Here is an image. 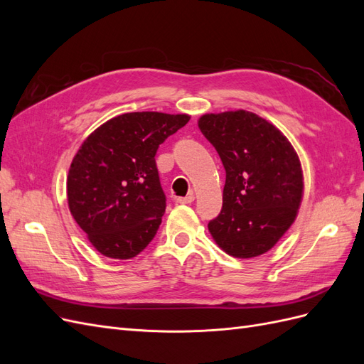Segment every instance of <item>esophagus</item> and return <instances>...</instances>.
I'll list each match as a JSON object with an SVG mask.
<instances>
[{
  "label": "esophagus",
  "instance_id": "34e87169",
  "mask_svg": "<svg viewBox=\"0 0 364 364\" xmlns=\"http://www.w3.org/2000/svg\"><path fill=\"white\" fill-rule=\"evenodd\" d=\"M193 202H194L193 194L186 196V197H178V203H181V205H188V203H193Z\"/></svg>",
  "mask_w": 364,
  "mask_h": 364
}]
</instances>
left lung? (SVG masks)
<instances>
[{
	"label": "left lung",
	"mask_w": 364,
	"mask_h": 364,
	"mask_svg": "<svg viewBox=\"0 0 364 364\" xmlns=\"http://www.w3.org/2000/svg\"><path fill=\"white\" fill-rule=\"evenodd\" d=\"M226 170L223 206L208 229L230 257L255 258L287 232L304 196L299 156L282 132L240 111L199 118Z\"/></svg>",
	"instance_id": "8db88e82"
}]
</instances>
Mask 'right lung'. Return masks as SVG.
<instances>
[{"mask_svg": "<svg viewBox=\"0 0 364 364\" xmlns=\"http://www.w3.org/2000/svg\"><path fill=\"white\" fill-rule=\"evenodd\" d=\"M188 121L186 114H123L97 127L75 153L67 178L68 206L102 255L130 259L156 235L165 194L155 155Z\"/></svg>", "mask_w": 364, "mask_h": 364, "instance_id": "obj_1", "label": "right lung"}]
</instances>
